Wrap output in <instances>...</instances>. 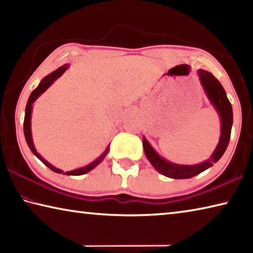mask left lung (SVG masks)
<instances>
[{
    "label": "left lung",
    "mask_w": 253,
    "mask_h": 253,
    "mask_svg": "<svg viewBox=\"0 0 253 253\" xmlns=\"http://www.w3.org/2000/svg\"><path fill=\"white\" fill-rule=\"evenodd\" d=\"M198 75L200 77L201 84L204 89L205 93L209 98L214 109L219 114L221 119V135L220 140L216 148L209 160L204 161L200 164L195 165H179L169 161H166L157 154V152L152 147V145L147 142V139L143 136V147L145 155L151 162L157 172L162 175L170 178H191L208 169L223 156L226 147H228L231 136V128L233 124V111L231 102L229 101L224 88L222 87L220 81L214 77L211 72L200 69Z\"/></svg>",
    "instance_id": "1"
}]
</instances>
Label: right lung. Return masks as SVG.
<instances>
[{
    "label": "right lung",
    "instance_id": "obj_1",
    "mask_svg": "<svg viewBox=\"0 0 253 253\" xmlns=\"http://www.w3.org/2000/svg\"><path fill=\"white\" fill-rule=\"evenodd\" d=\"M68 67H69V65L68 63H66V65H63L62 67L58 68L57 70L51 72L50 75H48L46 77H44L43 79L41 80V83L39 84V85L34 89V90L31 92V95H30L29 97V100H28V104H27V107H25V116H24V124H23V130H24V136H25V140H27V144L28 146L30 147V149H31V152L36 155L39 160L43 163V164L45 166H48V168L53 170V172L55 173H59V174H66V175H83V174H85L88 173L89 170H91L96 168V166L98 164H100V163L102 162V160L106 157L107 154H108V151H109V146H107V148L105 149V152L101 154V155L97 158V160H95L93 162H91L90 164H88L87 166H84V168L81 169H74V170H70V172H63V170L59 169L57 168H54V166H52L50 164V163L46 162L43 157H42L39 153L37 152L36 147H34V144H33V139H32V132H31V114H32V108H33V102L36 101L38 98H39L42 93H43L46 89H48L51 84H52L55 80H57L60 76L63 75V72H65Z\"/></svg>",
    "mask_w": 253,
    "mask_h": 253
}]
</instances>
